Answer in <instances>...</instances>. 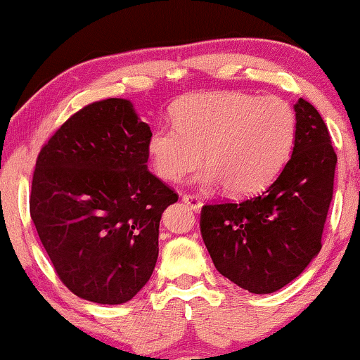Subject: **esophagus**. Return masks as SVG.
I'll return each mask as SVG.
<instances>
[{
	"label": "esophagus",
	"mask_w": 360,
	"mask_h": 360,
	"mask_svg": "<svg viewBox=\"0 0 360 360\" xmlns=\"http://www.w3.org/2000/svg\"><path fill=\"white\" fill-rule=\"evenodd\" d=\"M183 201L196 213L201 212V208H203V201L198 196H194V194H183Z\"/></svg>",
	"instance_id": "34e87169"
}]
</instances>
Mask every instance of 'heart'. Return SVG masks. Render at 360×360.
<instances>
[{
    "label": "heart",
    "mask_w": 360,
    "mask_h": 360,
    "mask_svg": "<svg viewBox=\"0 0 360 360\" xmlns=\"http://www.w3.org/2000/svg\"><path fill=\"white\" fill-rule=\"evenodd\" d=\"M171 117L174 127H159L147 142L155 174L179 181L201 162L203 150L200 183H221L233 196L254 194L274 181L295 143V113L276 96L196 93L181 98Z\"/></svg>",
    "instance_id": "obj_1"
}]
</instances>
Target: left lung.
Listing matches in <instances>:
<instances>
[{
    "instance_id": "obj_1",
    "label": "left lung",
    "mask_w": 360,
    "mask_h": 360,
    "mask_svg": "<svg viewBox=\"0 0 360 360\" xmlns=\"http://www.w3.org/2000/svg\"><path fill=\"white\" fill-rule=\"evenodd\" d=\"M291 159L266 191L242 203L206 205L201 235L217 271L255 295L291 283L321 249L337 154L316 108L295 103Z\"/></svg>"
}]
</instances>
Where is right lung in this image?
Returning <instances> with one entry per match:
<instances>
[{
    "label": "right lung",
    "mask_w": 360,
    "mask_h": 360,
    "mask_svg": "<svg viewBox=\"0 0 360 360\" xmlns=\"http://www.w3.org/2000/svg\"><path fill=\"white\" fill-rule=\"evenodd\" d=\"M150 135L134 103L110 98L72 115L37 159L32 221L82 300L127 303L154 272L160 218L177 194L148 172Z\"/></svg>",
    "instance_id": "1"
}]
</instances>
